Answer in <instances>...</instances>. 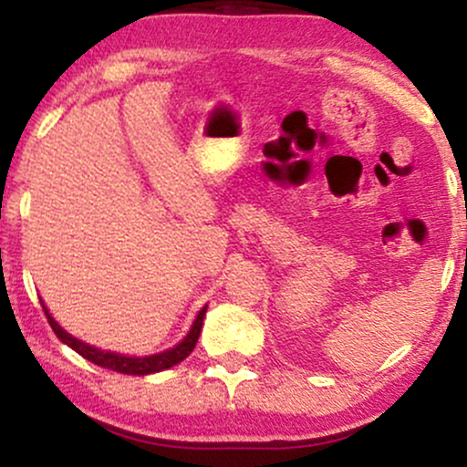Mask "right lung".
Segmentation results:
<instances>
[{"label": "right lung", "instance_id": "1", "mask_svg": "<svg viewBox=\"0 0 467 467\" xmlns=\"http://www.w3.org/2000/svg\"><path fill=\"white\" fill-rule=\"evenodd\" d=\"M41 305H44L47 323H50L52 331H55L57 337L63 342V345H67L69 349L77 351L78 356L85 358V360L99 364V367H103V368H109V371L125 373V375L160 373V371H166V368L175 367V364H180L182 360H184V358H189L191 351L195 349V345H197V337H200L203 316H206V309H208V305H203L200 312H197L195 320H192V325H191V329L186 331V336L182 337L178 345L169 347V349L158 351V353H149V356H127V353L105 351V349H100V347H94V345H89V342H85V340H80V337L72 336L69 331H66L61 325L57 323L55 316L50 314V309L46 307L44 301H41Z\"/></svg>", "mask_w": 467, "mask_h": 467}]
</instances>
